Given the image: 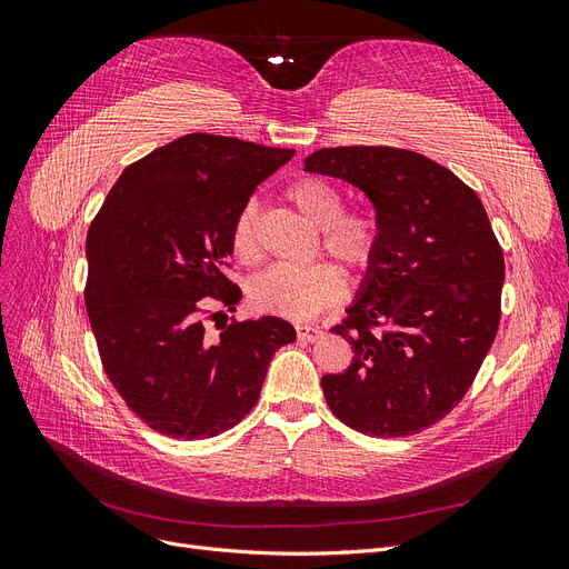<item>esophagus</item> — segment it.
<instances>
[{
  "mask_svg": "<svg viewBox=\"0 0 569 569\" xmlns=\"http://www.w3.org/2000/svg\"><path fill=\"white\" fill-rule=\"evenodd\" d=\"M297 337L301 341H318L322 337L320 327H311V325H297Z\"/></svg>",
  "mask_w": 569,
  "mask_h": 569,
  "instance_id": "esophagus-1",
  "label": "esophagus"
}]
</instances>
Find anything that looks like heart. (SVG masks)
<instances>
[{"label": "heart", "instance_id": "b5f03b06", "mask_svg": "<svg viewBox=\"0 0 569 569\" xmlns=\"http://www.w3.org/2000/svg\"><path fill=\"white\" fill-rule=\"evenodd\" d=\"M287 199L297 211L320 228V247L327 256L349 270H363L372 263L377 251V222L363 211H343V199L337 189L320 178H301L287 187ZM230 249L239 263H256L258 218L256 206H244L234 218ZM343 295L341 274L327 263L303 268L274 266L258 274L249 284V303L253 311L289 320H308L325 306L339 301Z\"/></svg>", "mask_w": 569, "mask_h": 569}]
</instances>
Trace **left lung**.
Segmentation results:
<instances>
[{"label":"left lung","instance_id":"1","mask_svg":"<svg viewBox=\"0 0 569 569\" xmlns=\"http://www.w3.org/2000/svg\"><path fill=\"white\" fill-rule=\"evenodd\" d=\"M303 170L358 187L377 222L372 263L349 318L332 327L353 360L322 377L325 401L360 435L422 432L470 389L501 320L506 266L485 206L408 149H318Z\"/></svg>","mask_w":569,"mask_h":569}]
</instances>
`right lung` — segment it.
<instances>
[{
    "instance_id": "add662e5",
    "label": "right lung",
    "mask_w": 569,
    "mask_h": 569,
    "mask_svg": "<svg viewBox=\"0 0 569 569\" xmlns=\"http://www.w3.org/2000/svg\"><path fill=\"white\" fill-rule=\"evenodd\" d=\"M295 149L192 132L128 166L88 232L84 306L116 391L151 429L209 439L256 406L287 320L220 323L242 291L226 278L234 218ZM221 335L204 332V306Z\"/></svg>"
}]
</instances>
